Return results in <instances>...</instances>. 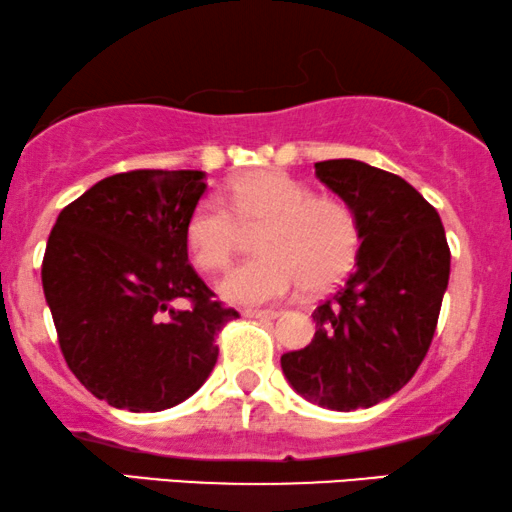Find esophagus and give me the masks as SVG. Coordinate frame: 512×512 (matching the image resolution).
I'll return each mask as SVG.
<instances>
[{"label": "esophagus", "mask_w": 512, "mask_h": 512, "mask_svg": "<svg viewBox=\"0 0 512 512\" xmlns=\"http://www.w3.org/2000/svg\"><path fill=\"white\" fill-rule=\"evenodd\" d=\"M279 315L281 312L276 310H243V317L248 319H276Z\"/></svg>", "instance_id": "1"}]
</instances>
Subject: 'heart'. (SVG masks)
Wrapping results in <instances>:
<instances>
[{
	"label": "heart",
	"instance_id": "b5f03b06",
	"mask_svg": "<svg viewBox=\"0 0 512 512\" xmlns=\"http://www.w3.org/2000/svg\"><path fill=\"white\" fill-rule=\"evenodd\" d=\"M202 200L188 221V250L205 272H219L236 255L243 231L257 236V260L240 264L219 283L229 303L264 305L300 286L326 291L353 267L360 226L348 202L317 197L305 183L276 169L231 183L224 195Z\"/></svg>",
	"mask_w": 512,
	"mask_h": 512
}]
</instances>
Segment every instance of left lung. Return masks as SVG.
<instances>
[{"label":"left lung","instance_id":"obj_1","mask_svg":"<svg viewBox=\"0 0 512 512\" xmlns=\"http://www.w3.org/2000/svg\"><path fill=\"white\" fill-rule=\"evenodd\" d=\"M315 174L360 226L353 274L312 312L310 346L281 355L288 384L310 403L350 412L403 389L439 322L451 250L439 212L389 171L326 159Z\"/></svg>","mask_w":512,"mask_h":512}]
</instances>
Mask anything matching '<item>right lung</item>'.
Instances as JSON below:
<instances>
[{
	"label": "right lung",
	"instance_id": "obj_1",
	"mask_svg": "<svg viewBox=\"0 0 512 512\" xmlns=\"http://www.w3.org/2000/svg\"><path fill=\"white\" fill-rule=\"evenodd\" d=\"M205 190V171L114 174L61 209L49 233L42 288L59 348L112 408L159 412L193 396L217 365V334L238 317L188 264V221Z\"/></svg>",
	"mask_w": 512,
	"mask_h": 512
}]
</instances>
